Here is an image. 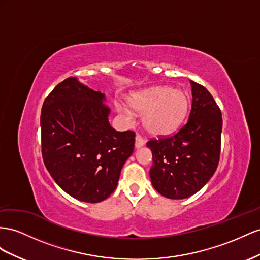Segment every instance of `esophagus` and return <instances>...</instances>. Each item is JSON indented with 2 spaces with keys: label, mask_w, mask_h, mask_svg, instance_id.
I'll list each match as a JSON object with an SVG mask.
<instances>
[{
  "label": "esophagus",
  "mask_w": 260,
  "mask_h": 260,
  "mask_svg": "<svg viewBox=\"0 0 260 260\" xmlns=\"http://www.w3.org/2000/svg\"><path fill=\"white\" fill-rule=\"evenodd\" d=\"M145 143V140L142 138V136L137 135L136 136V147H141Z\"/></svg>",
  "instance_id": "esophagus-1"
}]
</instances>
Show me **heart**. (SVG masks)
Wrapping results in <instances>:
<instances>
[{
	"mask_svg": "<svg viewBox=\"0 0 260 260\" xmlns=\"http://www.w3.org/2000/svg\"><path fill=\"white\" fill-rule=\"evenodd\" d=\"M131 106L140 113H145V129L155 136H166L176 131L188 114L189 100L185 92L168 86L152 87L129 96ZM122 114L131 115V109L117 105Z\"/></svg>",
	"mask_w": 260,
	"mask_h": 260,
	"instance_id": "heart-1",
	"label": "heart"
}]
</instances>
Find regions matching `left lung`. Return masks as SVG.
Segmentation results:
<instances>
[{"label":"left lung","instance_id":"obj_1","mask_svg":"<svg viewBox=\"0 0 260 260\" xmlns=\"http://www.w3.org/2000/svg\"><path fill=\"white\" fill-rule=\"evenodd\" d=\"M192 104L188 121L173 136L151 139L152 185L166 198L185 199L213 176L220 160L222 114L214 98L190 81Z\"/></svg>","mask_w":260,"mask_h":260}]
</instances>
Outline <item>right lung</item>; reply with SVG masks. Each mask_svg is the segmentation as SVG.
Segmentation results:
<instances>
[{
	"instance_id": "right-lung-1",
	"label": "right lung",
	"mask_w": 260,
	"mask_h": 260,
	"mask_svg": "<svg viewBox=\"0 0 260 260\" xmlns=\"http://www.w3.org/2000/svg\"><path fill=\"white\" fill-rule=\"evenodd\" d=\"M104 101V94L71 76L51 90L41 108L45 166L63 190L84 202H101L114 192L135 150L136 133L111 127Z\"/></svg>"
}]
</instances>
